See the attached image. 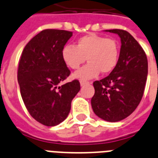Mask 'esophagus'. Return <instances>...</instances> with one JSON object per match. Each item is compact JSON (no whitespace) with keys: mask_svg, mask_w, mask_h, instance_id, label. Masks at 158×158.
I'll use <instances>...</instances> for the list:
<instances>
[{"mask_svg":"<svg viewBox=\"0 0 158 158\" xmlns=\"http://www.w3.org/2000/svg\"><path fill=\"white\" fill-rule=\"evenodd\" d=\"M89 82H87V81H84V80H80V85L83 87V86L86 85V84H89Z\"/></svg>","mask_w":158,"mask_h":158,"instance_id":"1","label":"esophagus"}]
</instances>
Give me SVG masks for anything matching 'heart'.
Returning a JSON list of instances; mask_svg holds the SVG:
<instances>
[{
    "mask_svg": "<svg viewBox=\"0 0 158 158\" xmlns=\"http://www.w3.org/2000/svg\"><path fill=\"white\" fill-rule=\"evenodd\" d=\"M119 55L120 47L114 38L93 33L78 38L75 46L67 45L62 50V59L71 69H78L85 59L88 61L73 75L74 78L82 80L93 79L99 71L103 74L112 72L117 65Z\"/></svg>",
    "mask_w": 158,
    "mask_h": 158,
    "instance_id": "1",
    "label": "heart"
}]
</instances>
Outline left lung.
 <instances>
[{
	"instance_id": "left-lung-1",
	"label": "left lung",
	"mask_w": 158,
	"mask_h": 158,
	"mask_svg": "<svg viewBox=\"0 0 158 158\" xmlns=\"http://www.w3.org/2000/svg\"><path fill=\"white\" fill-rule=\"evenodd\" d=\"M119 35L121 42L116 67L104 79L93 83L91 107L106 121L124 120L134 112L144 94L148 75L146 54L137 41L123 30H107Z\"/></svg>"
}]
</instances>
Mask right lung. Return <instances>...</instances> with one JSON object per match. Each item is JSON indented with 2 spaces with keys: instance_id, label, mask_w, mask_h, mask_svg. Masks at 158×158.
<instances>
[{
  "instance_id": "add662e5",
  "label": "right lung",
  "mask_w": 158,
  "mask_h": 158,
  "mask_svg": "<svg viewBox=\"0 0 158 158\" xmlns=\"http://www.w3.org/2000/svg\"><path fill=\"white\" fill-rule=\"evenodd\" d=\"M71 36L67 30H42L26 44L19 61L18 81L24 104L32 117L46 126L67 117L80 90L77 79L59 86L71 73L62 50Z\"/></svg>"
}]
</instances>
